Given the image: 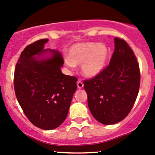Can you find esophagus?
Wrapping results in <instances>:
<instances>
[{
	"label": "esophagus",
	"mask_w": 155,
	"mask_h": 155,
	"mask_svg": "<svg viewBox=\"0 0 155 155\" xmlns=\"http://www.w3.org/2000/svg\"><path fill=\"white\" fill-rule=\"evenodd\" d=\"M77 86H78V87L79 89H81V88H83L84 87V84L82 83L81 81H78L77 82Z\"/></svg>",
	"instance_id": "esophagus-1"
}]
</instances>
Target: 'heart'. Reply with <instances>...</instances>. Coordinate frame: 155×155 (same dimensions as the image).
<instances>
[{
  "label": "heart",
  "instance_id": "1",
  "mask_svg": "<svg viewBox=\"0 0 155 155\" xmlns=\"http://www.w3.org/2000/svg\"><path fill=\"white\" fill-rule=\"evenodd\" d=\"M110 56L107 45L97 42H80L69 48L64 62L74 68L80 64L82 74L87 78H94L106 68Z\"/></svg>",
  "mask_w": 155,
  "mask_h": 155
}]
</instances>
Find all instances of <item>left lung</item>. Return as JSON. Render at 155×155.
Listing matches in <instances>:
<instances>
[{
	"label": "left lung",
	"mask_w": 155,
	"mask_h": 155,
	"mask_svg": "<svg viewBox=\"0 0 155 155\" xmlns=\"http://www.w3.org/2000/svg\"><path fill=\"white\" fill-rule=\"evenodd\" d=\"M110 64L100 74L85 80L91 114L104 125L117 123L133 107L140 86V71L133 51L125 40L115 37Z\"/></svg>",
	"instance_id": "left-lung-1"
}]
</instances>
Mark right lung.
Wrapping results in <instances>:
<instances>
[{
    "label": "right lung",
    "mask_w": 155,
    "mask_h": 155,
    "mask_svg": "<svg viewBox=\"0 0 155 155\" xmlns=\"http://www.w3.org/2000/svg\"><path fill=\"white\" fill-rule=\"evenodd\" d=\"M48 39L38 40L22 51L14 71V90L26 117L36 127L56 129L66 119L77 89V78L61 72L62 55L45 48Z\"/></svg>",
    "instance_id": "add662e5"
}]
</instances>
